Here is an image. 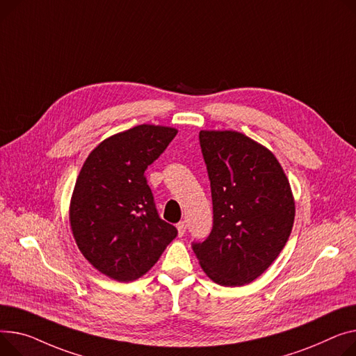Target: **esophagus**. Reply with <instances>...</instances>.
Segmentation results:
<instances>
[{
  "mask_svg": "<svg viewBox=\"0 0 356 356\" xmlns=\"http://www.w3.org/2000/svg\"><path fill=\"white\" fill-rule=\"evenodd\" d=\"M176 227H177V233H179V236H183V234L186 233L187 225H186V222H179V223L176 225Z\"/></svg>",
  "mask_w": 356,
  "mask_h": 356,
  "instance_id": "obj_1",
  "label": "esophagus"
}]
</instances>
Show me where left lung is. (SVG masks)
I'll return each mask as SVG.
<instances>
[{
    "label": "left lung",
    "instance_id": "obj_1",
    "mask_svg": "<svg viewBox=\"0 0 356 356\" xmlns=\"http://www.w3.org/2000/svg\"><path fill=\"white\" fill-rule=\"evenodd\" d=\"M213 203L209 238L193 245L203 272L218 285L243 286L285 248L295 197L275 154L236 130H200Z\"/></svg>",
    "mask_w": 356,
    "mask_h": 356
}]
</instances>
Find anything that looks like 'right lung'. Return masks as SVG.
<instances>
[{
  "label": "right lung",
  "instance_id": "1",
  "mask_svg": "<svg viewBox=\"0 0 356 356\" xmlns=\"http://www.w3.org/2000/svg\"><path fill=\"white\" fill-rule=\"evenodd\" d=\"M177 134L140 124L115 133L86 159L70 200L73 238L100 273L133 282L146 275L177 230L159 218L145 172Z\"/></svg>",
  "mask_w": 356,
  "mask_h": 356
}]
</instances>
